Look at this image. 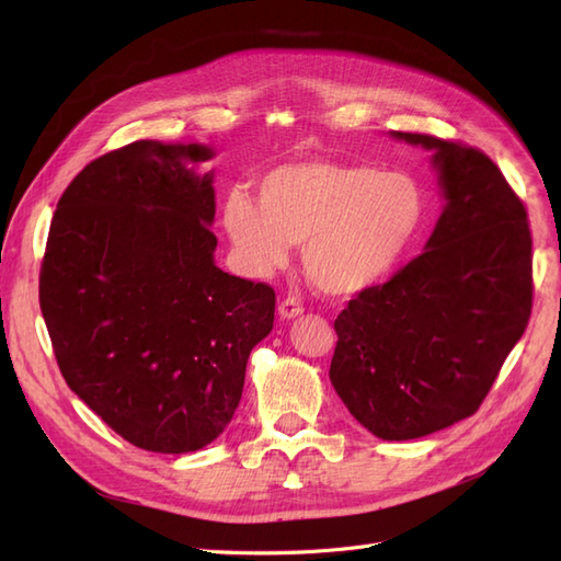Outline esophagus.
<instances>
[{
	"instance_id": "1",
	"label": "esophagus",
	"mask_w": 561,
	"mask_h": 561,
	"mask_svg": "<svg viewBox=\"0 0 561 561\" xmlns=\"http://www.w3.org/2000/svg\"><path fill=\"white\" fill-rule=\"evenodd\" d=\"M301 313H304L301 299H297V297H285V299L280 301V307H278L280 320H290V318H297V316H301Z\"/></svg>"
}]
</instances>
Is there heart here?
Wrapping results in <instances>:
<instances>
[{"mask_svg": "<svg viewBox=\"0 0 561 561\" xmlns=\"http://www.w3.org/2000/svg\"><path fill=\"white\" fill-rule=\"evenodd\" d=\"M225 201V229L241 264L266 276L304 243V274L320 293L351 297L381 283L412 248L428 201L416 180L369 163L297 161Z\"/></svg>", "mask_w": 561, "mask_h": 561, "instance_id": "obj_1", "label": "heart"}]
</instances>
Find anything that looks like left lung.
Instances as JSON below:
<instances>
[{
  "label": "left lung",
  "instance_id": "left-lung-1",
  "mask_svg": "<svg viewBox=\"0 0 561 561\" xmlns=\"http://www.w3.org/2000/svg\"><path fill=\"white\" fill-rule=\"evenodd\" d=\"M447 206L419 257L336 316L330 381L381 439H414L480 410L531 316L526 208L484 151L423 133Z\"/></svg>",
  "mask_w": 561,
  "mask_h": 561
}]
</instances>
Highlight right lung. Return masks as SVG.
<instances>
[{
	"mask_svg": "<svg viewBox=\"0 0 561 561\" xmlns=\"http://www.w3.org/2000/svg\"><path fill=\"white\" fill-rule=\"evenodd\" d=\"M213 159L203 145L138 140L91 161L62 192L39 307L62 377L130 445H210L243 396L276 293L215 266Z\"/></svg>",
	"mask_w": 561,
	"mask_h": 561,
	"instance_id": "1",
	"label": "right lung"
}]
</instances>
